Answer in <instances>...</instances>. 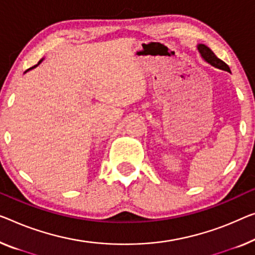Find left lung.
Here are the masks:
<instances>
[{"instance_id":"left-lung-1","label":"left lung","mask_w":255,"mask_h":255,"mask_svg":"<svg viewBox=\"0 0 255 255\" xmlns=\"http://www.w3.org/2000/svg\"><path fill=\"white\" fill-rule=\"evenodd\" d=\"M197 48H198V51L200 52L201 57H203V58L206 60L208 64H211L212 66L220 68V70H225V71L230 72L229 66H228L227 64L223 62V60L218 58V57L214 55V52H213L210 48L206 47L205 44H198V47Z\"/></svg>"}]
</instances>
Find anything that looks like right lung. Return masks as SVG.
<instances>
[{
    "label": "right lung",
    "instance_id": "right-lung-1",
    "mask_svg": "<svg viewBox=\"0 0 255 255\" xmlns=\"http://www.w3.org/2000/svg\"><path fill=\"white\" fill-rule=\"evenodd\" d=\"M42 60H43V59H41V60H40V62H39V63H37V65H39V64H40L41 62H42ZM37 65H34L33 67H30V68H28V70H27V71H29V70H32V68H34V67H36ZM27 71H26V72H27Z\"/></svg>",
    "mask_w": 255,
    "mask_h": 255
}]
</instances>
